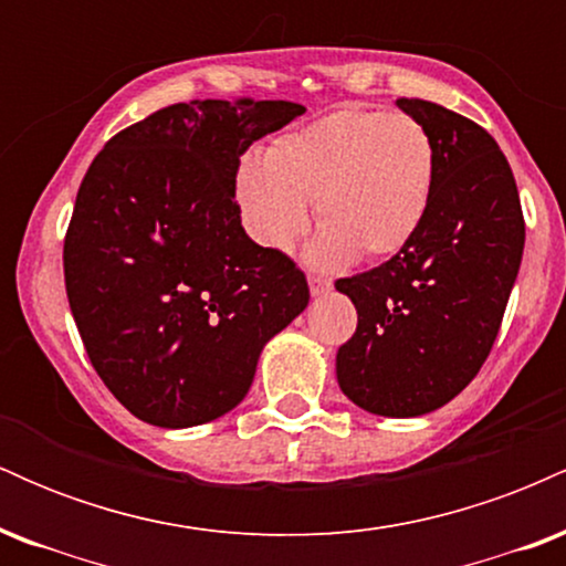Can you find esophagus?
Listing matches in <instances>:
<instances>
[{"mask_svg":"<svg viewBox=\"0 0 566 566\" xmlns=\"http://www.w3.org/2000/svg\"><path fill=\"white\" fill-rule=\"evenodd\" d=\"M308 287L311 295H324V292H329V287H333V282L319 274H308Z\"/></svg>","mask_w":566,"mask_h":566,"instance_id":"obj_1","label":"esophagus"}]
</instances>
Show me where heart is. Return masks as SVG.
Wrapping results in <instances>:
<instances>
[{"label": "heart", "mask_w": 566, "mask_h": 566, "mask_svg": "<svg viewBox=\"0 0 566 566\" xmlns=\"http://www.w3.org/2000/svg\"><path fill=\"white\" fill-rule=\"evenodd\" d=\"M433 172V140L412 114L337 108L276 138L265 159H242L237 199L269 250L301 237L314 199L324 229L311 258L335 265L401 250L426 216Z\"/></svg>", "instance_id": "obj_1"}]
</instances>
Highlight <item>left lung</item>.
<instances>
[{"label": "left lung", "instance_id": "obj_1", "mask_svg": "<svg viewBox=\"0 0 566 566\" xmlns=\"http://www.w3.org/2000/svg\"><path fill=\"white\" fill-rule=\"evenodd\" d=\"M437 172L418 231L391 261L337 279L359 314L337 348V382L354 405L418 418L454 399L490 356L524 252V216L509 159L476 122L420 97Z\"/></svg>", "mask_w": 566, "mask_h": 566}]
</instances>
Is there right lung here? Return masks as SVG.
<instances>
[{
    "label": "right lung",
    "mask_w": 566,
    "mask_h": 566,
    "mask_svg": "<svg viewBox=\"0 0 566 566\" xmlns=\"http://www.w3.org/2000/svg\"><path fill=\"white\" fill-rule=\"evenodd\" d=\"M305 114L290 101H188L103 146L76 193L63 274L84 350L135 418L210 423L250 391L265 343L308 305L305 274L252 242L239 157Z\"/></svg>",
    "instance_id": "1"
}]
</instances>
